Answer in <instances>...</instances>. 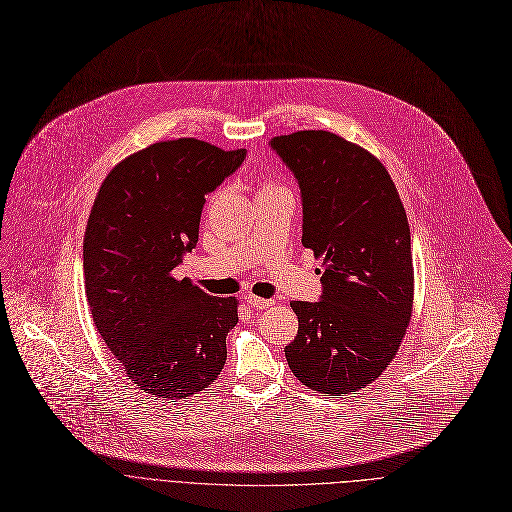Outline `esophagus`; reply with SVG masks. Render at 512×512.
<instances>
[{"label":"esophagus","mask_w":512,"mask_h":512,"mask_svg":"<svg viewBox=\"0 0 512 512\" xmlns=\"http://www.w3.org/2000/svg\"><path fill=\"white\" fill-rule=\"evenodd\" d=\"M247 305H251L253 309H267V307L274 305V301H272V299L255 297V294H247Z\"/></svg>","instance_id":"34e87169"}]
</instances>
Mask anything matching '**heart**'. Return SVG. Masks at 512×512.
<instances>
[{"instance_id":"obj_1","label":"heart","mask_w":512,"mask_h":512,"mask_svg":"<svg viewBox=\"0 0 512 512\" xmlns=\"http://www.w3.org/2000/svg\"><path fill=\"white\" fill-rule=\"evenodd\" d=\"M265 186H270V184H265Z\"/></svg>"}]
</instances>
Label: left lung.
<instances>
[{
  "instance_id": "obj_1",
  "label": "left lung",
  "mask_w": 512,
  "mask_h": 512,
  "mask_svg": "<svg viewBox=\"0 0 512 512\" xmlns=\"http://www.w3.org/2000/svg\"><path fill=\"white\" fill-rule=\"evenodd\" d=\"M303 199V245L321 257V299L292 301L294 378L321 394L357 392L394 359L413 311L407 211L384 164L328 130L272 139Z\"/></svg>"
}]
</instances>
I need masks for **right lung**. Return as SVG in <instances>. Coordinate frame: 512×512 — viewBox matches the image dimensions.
<instances>
[{"label": "right lung", "instance_id": "1", "mask_svg": "<svg viewBox=\"0 0 512 512\" xmlns=\"http://www.w3.org/2000/svg\"><path fill=\"white\" fill-rule=\"evenodd\" d=\"M245 157L197 139L153 143L120 161L95 197L87 303L126 378L157 398L197 394L224 369L236 297H211L172 272L197 245L205 195Z\"/></svg>", "mask_w": 512, "mask_h": 512}]
</instances>
